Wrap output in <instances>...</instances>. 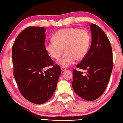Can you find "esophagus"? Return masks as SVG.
Listing matches in <instances>:
<instances>
[{"instance_id": "34e87169", "label": "esophagus", "mask_w": 123, "mask_h": 123, "mask_svg": "<svg viewBox=\"0 0 123 123\" xmlns=\"http://www.w3.org/2000/svg\"><path fill=\"white\" fill-rule=\"evenodd\" d=\"M61 70L62 71V72H64V71L66 70V68L65 67H63V66H61Z\"/></svg>"}]
</instances>
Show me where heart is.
Listing matches in <instances>:
<instances>
[{
    "label": "heart",
    "instance_id": "b5f03b06",
    "mask_svg": "<svg viewBox=\"0 0 123 123\" xmlns=\"http://www.w3.org/2000/svg\"><path fill=\"white\" fill-rule=\"evenodd\" d=\"M53 40L45 43V48L48 55L57 59L62 53H65L57 60L58 64L68 67L86 55L91 42V37L86 30L69 27L59 30L53 34Z\"/></svg>",
    "mask_w": 123,
    "mask_h": 123
}]
</instances>
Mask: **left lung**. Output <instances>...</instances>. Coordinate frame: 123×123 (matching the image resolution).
I'll use <instances>...</instances> for the list:
<instances>
[{
	"label": "left lung",
	"instance_id": "left-lung-1",
	"mask_svg": "<svg viewBox=\"0 0 123 123\" xmlns=\"http://www.w3.org/2000/svg\"><path fill=\"white\" fill-rule=\"evenodd\" d=\"M92 43L86 55L77 68L73 69L72 86L75 93L86 101H93L101 96L108 84L113 68V54L108 38L100 27L90 25Z\"/></svg>",
	"mask_w": 123,
	"mask_h": 123
}]
</instances>
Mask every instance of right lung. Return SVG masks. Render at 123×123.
I'll use <instances>...</instances> for the list:
<instances>
[{"instance_id":"obj_1","label":"right lung","mask_w":123,"mask_h":123,"mask_svg":"<svg viewBox=\"0 0 123 123\" xmlns=\"http://www.w3.org/2000/svg\"><path fill=\"white\" fill-rule=\"evenodd\" d=\"M45 30L28 27L18 35L12 48L14 76L19 91L36 104L52 97L61 73L60 66L54 64L45 50ZM49 66L52 67L47 69Z\"/></svg>"}]
</instances>
